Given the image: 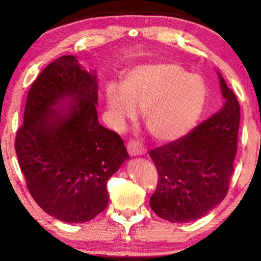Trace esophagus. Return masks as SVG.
Here are the masks:
<instances>
[{
    "mask_svg": "<svg viewBox=\"0 0 261 261\" xmlns=\"http://www.w3.org/2000/svg\"><path fill=\"white\" fill-rule=\"evenodd\" d=\"M127 149H128V153H129L130 155L144 154L145 153V148H142L141 145L137 141H130L129 144L127 145Z\"/></svg>",
    "mask_w": 261,
    "mask_h": 261,
    "instance_id": "1",
    "label": "esophagus"
}]
</instances>
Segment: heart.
<instances>
[{"mask_svg": "<svg viewBox=\"0 0 261 261\" xmlns=\"http://www.w3.org/2000/svg\"><path fill=\"white\" fill-rule=\"evenodd\" d=\"M107 105L114 122L122 126L142 110L149 134L159 141H174L195 127L204 109L206 87L196 74L173 63L135 67L122 85H109Z\"/></svg>", "mask_w": 261, "mask_h": 261, "instance_id": "1", "label": "heart"}]
</instances>
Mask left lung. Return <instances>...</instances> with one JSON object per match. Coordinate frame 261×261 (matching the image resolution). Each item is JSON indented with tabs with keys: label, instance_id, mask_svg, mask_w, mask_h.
Wrapping results in <instances>:
<instances>
[{
	"label": "left lung",
	"instance_id": "obj_1",
	"mask_svg": "<svg viewBox=\"0 0 261 261\" xmlns=\"http://www.w3.org/2000/svg\"><path fill=\"white\" fill-rule=\"evenodd\" d=\"M220 76L224 103L190 133L149 151L158 184L149 199L153 212L172 223L201 219L227 196L234 171L240 106Z\"/></svg>",
	"mask_w": 261,
	"mask_h": 261
}]
</instances>
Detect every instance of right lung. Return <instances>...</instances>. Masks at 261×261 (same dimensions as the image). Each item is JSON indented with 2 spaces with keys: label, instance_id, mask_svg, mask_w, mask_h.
Listing matches in <instances>:
<instances>
[{
  "label": "right lung",
  "instance_id": "add662e5",
  "mask_svg": "<svg viewBox=\"0 0 261 261\" xmlns=\"http://www.w3.org/2000/svg\"><path fill=\"white\" fill-rule=\"evenodd\" d=\"M97 91L95 73L82 69L74 56L60 57L31 85L16 132L28 191L63 222L84 223L102 213L107 181L129 158L120 135L98 123ZM63 99L73 102L66 110L59 106Z\"/></svg>",
  "mask_w": 261,
  "mask_h": 261
}]
</instances>
